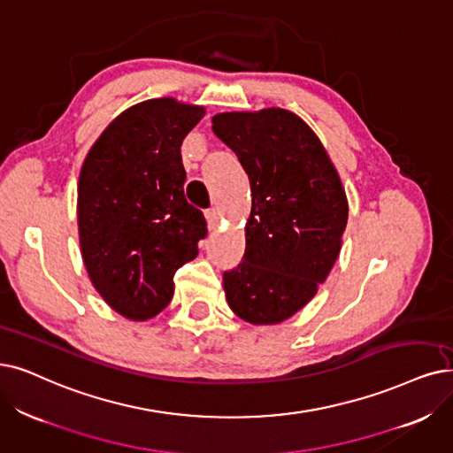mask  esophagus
Listing matches in <instances>:
<instances>
[{"label": "esophagus", "mask_w": 453, "mask_h": 453, "mask_svg": "<svg viewBox=\"0 0 453 453\" xmlns=\"http://www.w3.org/2000/svg\"><path fill=\"white\" fill-rule=\"evenodd\" d=\"M206 221H208V228H210V230L219 226V223H221V213H219V210H215V208L208 210V211H206Z\"/></svg>", "instance_id": "1"}]
</instances>
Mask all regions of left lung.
<instances>
[{
  "label": "left lung",
  "mask_w": 453,
  "mask_h": 453,
  "mask_svg": "<svg viewBox=\"0 0 453 453\" xmlns=\"http://www.w3.org/2000/svg\"><path fill=\"white\" fill-rule=\"evenodd\" d=\"M211 122L236 152L252 195L243 260L223 275L228 306L252 325L280 323L331 273L348 225L346 191L321 141L296 113L267 107Z\"/></svg>",
  "instance_id": "obj_1"
}]
</instances>
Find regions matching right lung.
<instances>
[{"label":"right lung","instance_id":"add662e5","mask_svg":"<svg viewBox=\"0 0 453 453\" xmlns=\"http://www.w3.org/2000/svg\"><path fill=\"white\" fill-rule=\"evenodd\" d=\"M203 105L154 98L122 111L90 147L78 182V230L90 282L120 316L144 321L174 294L178 267L208 228L184 195V137Z\"/></svg>","mask_w":453,"mask_h":453}]
</instances>
